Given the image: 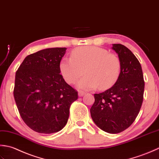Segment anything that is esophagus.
Returning a JSON list of instances; mask_svg holds the SVG:
<instances>
[{"label":"esophagus","mask_w":159,"mask_h":159,"mask_svg":"<svg viewBox=\"0 0 159 159\" xmlns=\"http://www.w3.org/2000/svg\"><path fill=\"white\" fill-rule=\"evenodd\" d=\"M85 94H86V93H84L83 91H81V90H80V91L78 92L79 97H82V96H84V95H85Z\"/></svg>","instance_id":"obj_1"}]
</instances>
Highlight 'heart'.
<instances>
[{
	"instance_id": "heart-1",
	"label": "heart",
	"mask_w": 159,
	"mask_h": 159,
	"mask_svg": "<svg viewBox=\"0 0 159 159\" xmlns=\"http://www.w3.org/2000/svg\"><path fill=\"white\" fill-rule=\"evenodd\" d=\"M60 70L64 79L74 84L84 74L86 75L77 83V87L84 90L98 87L106 90L114 85L121 70V61L115 53L98 47H81L71 53V57H64L60 63Z\"/></svg>"
}]
</instances>
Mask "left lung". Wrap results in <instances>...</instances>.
<instances>
[{"label": "left lung", "mask_w": 159, "mask_h": 159, "mask_svg": "<svg viewBox=\"0 0 159 159\" xmlns=\"http://www.w3.org/2000/svg\"><path fill=\"white\" fill-rule=\"evenodd\" d=\"M112 48L121 61L119 79L111 89L95 94L90 115L95 124L108 133L125 130L137 118L143 100L145 83L143 71L137 58L121 44Z\"/></svg>", "instance_id": "obj_1"}]
</instances>
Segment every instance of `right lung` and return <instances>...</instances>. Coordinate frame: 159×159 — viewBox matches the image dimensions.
<instances>
[{"mask_svg": "<svg viewBox=\"0 0 159 159\" xmlns=\"http://www.w3.org/2000/svg\"><path fill=\"white\" fill-rule=\"evenodd\" d=\"M66 48H48L25 58L16 73L14 99L24 122L33 130L55 133L66 125L77 91L60 75Z\"/></svg>", "mask_w": 159, "mask_h": 159, "instance_id": "add662e5", "label": "right lung"}]
</instances>
